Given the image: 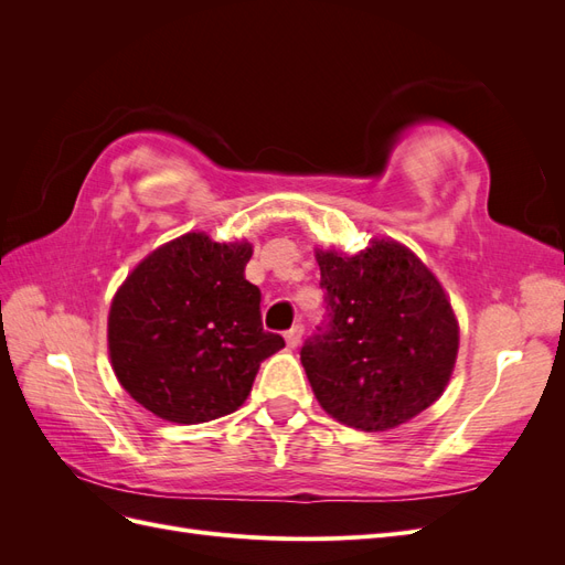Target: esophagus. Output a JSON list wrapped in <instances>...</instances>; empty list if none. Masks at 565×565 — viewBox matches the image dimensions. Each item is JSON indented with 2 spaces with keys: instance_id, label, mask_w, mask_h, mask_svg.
<instances>
[{
  "instance_id": "esophagus-1",
  "label": "esophagus",
  "mask_w": 565,
  "mask_h": 565,
  "mask_svg": "<svg viewBox=\"0 0 565 565\" xmlns=\"http://www.w3.org/2000/svg\"><path fill=\"white\" fill-rule=\"evenodd\" d=\"M301 337H303V328H301V324H295V328L285 334L287 347L289 349H297L301 344Z\"/></svg>"
}]
</instances>
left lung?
<instances>
[{
	"mask_svg": "<svg viewBox=\"0 0 565 565\" xmlns=\"http://www.w3.org/2000/svg\"><path fill=\"white\" fill-rule=\"evenodd\" d=\"M330 322L301 349L320 407L361 431H388L450 384L459 322L419 256L393 237L355 254L316 247Z\"/></svg>",
	"mask_w": 565,
	"mask_h": 565,
	"instance_id": "1",
	"label": "left lung"
}]
</instances>
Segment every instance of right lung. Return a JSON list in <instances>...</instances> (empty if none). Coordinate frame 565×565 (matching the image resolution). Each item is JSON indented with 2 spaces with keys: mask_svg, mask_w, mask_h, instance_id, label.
Listing matches in <instances>:
<instances>
[{
  "mask_svg": "<svg viewBox=\"0 0 565 565\" xmlns=\"http://www.w3.org/2000/svg\"><path fill=\"white\" fill-rule=\"evenodd\" d=\"M252 243L191 231L134 266L108 313L117 382L148 413L202 424L235 413L259 365L278 353L264 332L259 287L245 280Z\"/></svg>",
  "mask_w": 565,
  "mask_h": 565,
  "instance_id": "right-lung-1",
  "label": "right lung"
}]
</instances>
